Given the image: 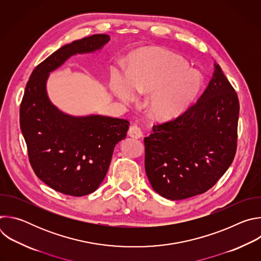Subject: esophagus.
<instances>
[{"label": "esophagus", "instance_id": "obj_1", "mask_svg": "<svg viewBox=\"0 0 261 261\" xmlns=\"http://www.w3.org/2000/svg\"><path fill=\"white\" fill-rule=\"evenodd\" d=\"M128 135L130 136V137H132V138H141L142 136H143V134H142V131H141V129H140V127L139 126H137V125H133V126H131L130 128H129V131H128Z\"/></svg>", "mask_w": 261, "mask_h": 261}]
</instances>
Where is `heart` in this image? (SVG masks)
<instances>
[{
	"instance_id": "b5f03b06",
	"label": "heart",
	"mask_w": 261,
	"mask_h": 261,
	"mask_svg": "<svg viewBox=\"0 0 261 261\" xmlns=\"http://www.w3.org/2000/svg\"><path fill=\"white\" fill-rule=\"evenodd\" d=\"M202 87L198 73L188 62L169 51L151 48L136 53L124 77L119 72L111 76V90L122 101H130L135 93H148L147 114L158 121L173 120L187 110Z\"/></svg>"
}]
</instances>
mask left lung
Wrapping results in <instances>:
<instances>
[{"instance_id":"obj_1","label":"left lung","mask_w":261,"mask_h":261,"mask_svg":"<svg viewBox=\"0 0 261 261\" xmlns=\"http://www.w3.org/2000/svg\"><path fill=\"white\" fill-rule=\"evenodd\" d=\"M214 67L197 102L175 120L153 126V133L144 138L146 176L167 199L206 192L233 161L239 98L221 67Z\"/></svg>"}]
</instances>
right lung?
Listing matches in <instances>:
<instances>
[{
    "label": "right lung",
    "mask_w": 261,
    "mask_h": 261,
    "mask_svg": "<svg viewBox=\"0 0 261 261\" xmlns=\"http://www.w3.org/2000/svg\"><path fill=\"white\" fill-rule=\"evenodd\" d=\"M109 40L108 35L96 34L62 46L34 69L25 87L19 122L30 163L37 176L63 194L84 196L98 189L130 123L100 115H67L49 100L46 83L49 73L70 57L100 50Z\"/></svg>",
    "instance_id": "obj_1"
}]
</instances>
